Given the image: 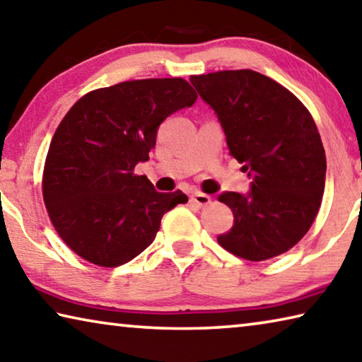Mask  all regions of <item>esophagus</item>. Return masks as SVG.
Here are the masks:
<instances>
[{"instance_id": "34e87169", "label": "esophagus", "mask_w": 362, "mask_h": 362, "mask_svg": "<svg viewBox=\"0 0 362 362\" xmlns=\"http://www.w3.org/2000/svg\"><path fill=\"white\" fill-rule=\"evenodd\" d=\"M211 202V197L206 194L202 192H195L191 195V204H194L195 206H199V209H202V206H206Z\"/></svg>"}]
</instances>
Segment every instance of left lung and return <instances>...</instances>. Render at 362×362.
Wrapping results in <instances>:
<instances>
[{
    "mask_svg": "<svg viewBox=\"0 0 362 362\" xmlns=\"http://www.w3.org/2000/svg\"><path fill=\"white\" fill-rule=\"evenodd\" d=\"M191 83L218 115L230 156L252 177L247 195L218 197L234 213L218 244L248 262L286 253L310 230L322 202L327 163L310 110L255 70L192 75Z\"/></svg>",
    "mask_w": 362,
    "mask_h": 362,
    "instance_id": "1",
    "label": "left lung"
}]
</instances>
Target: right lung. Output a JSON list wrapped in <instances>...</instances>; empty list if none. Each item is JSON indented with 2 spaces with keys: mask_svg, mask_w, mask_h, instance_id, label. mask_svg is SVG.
<instances>
[{
  "mask_svg": "<svg viewBox=\"0 0 362 362\" xmlns=\"http://www.w3.org/2000/svg\"><path fill=\"white\" fill-rule=\"evenodd\" d=\"M197 99L182 78H146L99 88L59 123L43 170V200L52 226L78 257L103 268L146 250L163 215L186 204L181 191L157 192L134 175L149 160L165 118Z\"/></svg>",
  "mask_w": 362,
  "mask_h": 362,
  "instance_id": "obj_1",
  "label": "right lung"
}]
</instances>
